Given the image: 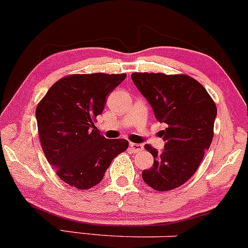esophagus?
Here are the masks:
<instances>
[{
	"mask_svg": "<svg viewBox=\"0 0 248 248\" xmlns=\"http://www.w3.org/2000/svg\"><path fill=\"white\" fill-rule=\"evenodd\" d=\"M143 144H140V143H130V149H131L134 153H140V151L143 150Z\"/></svg>",
	"mask_w": 248,
	"mask_h": 248,
	"instance_id": "1",
	"label": "esophagus"
}]
</instances>
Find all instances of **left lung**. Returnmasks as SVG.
Listing matches in <instances>:
<instances>
[{"label": "left lung", "instance_id": "8db88e82", "mask_svg": "<svg viewBox=\"0 0 248 248\" xmlns=\"http://www.w3.org/2000/svg\"><path fill=\"white\" fill-rule=\"evenodd\" d=\"M131 79L157 121L167 125L159 132L166 142L163 150L144 146L154 156V164L143 170L142 177L155 190H171L195 174L209 149L217 105L206 89L186 74L132 73Z\"/></svg>", "mask_w": 248, "mask_h": 248}]
</instances>
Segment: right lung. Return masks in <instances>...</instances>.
<instances>
[{"label": "right lung", "instance_id": "add662e5", "mask_svg": "<svg viewBox=\"0 0 248 248\" xmlns=\"http://www.w3.org/2000/svg\"><path fill=\"white\" fill-rule=\"evenodd\" d=\"M126 74H73L60 79L36 106L42 150L63 182L90 189L103 180L126 140H106L93 121L103 112L106 95Z\"/></svg>", "mask_w": 248, "mask_h": 248}]
</instances>
